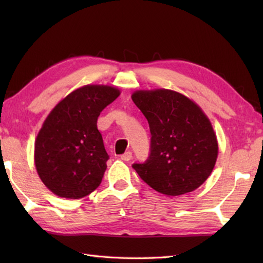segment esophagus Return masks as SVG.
Masks as SVG:
<instances>
[{"label":"esophagus","instance_id":"obj_1","mask_svg":"<svg viewBox=\"0 0 263 263\" xmlns=\"http://www.w3.org/2000/svg\"><path fill=\"white\" fill-rule=\"evenodd\" d=\"M121 159L124 160V161H130L132 159V153L131 152H127L124 155L121 156Z\"/></svg>","mask_w":263,"mask_h":263}]
</instances>
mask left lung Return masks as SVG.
<instances>
[{"label":"left lung","instance_id":"left-lung-1","mask_svg":"<svg viewBox=\"0 0 263 263\" xmlns=\"http://www.w3.org/2000/svg\"><path fill=\"white\" fill-rule=\"evenodd\" d=\"M131 98L146 116L152 133L149 159L133 165L139 176L167 197L202 185L218 157L216 133L204 111L171 89L137 90Z\"/></svg>","mask_w":263,"mask_h":263}]
</instances>
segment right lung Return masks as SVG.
<instances>
[{"mask_svg": "<svg viewBox=\"0 0 263 263\" xmlns=\"http://www.w3.org/2000/svg\"><path fill=\"white\" fill-rule=\"evenodd\" d=\"M107 85H86L55 105L35 140L37 174L60 198L80 199L95 191L107 168L97 120L106 106L120 96Z\"/></svg>", "mask_w": 263, "mask_h": 263, "instance_id": "1", "label": "right lung"}]
</instances>
